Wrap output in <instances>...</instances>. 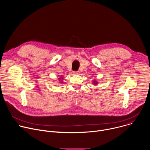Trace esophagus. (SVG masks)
Listing matches in <instances>:
<instances>
[{
    "label": "esophagus",
    "instance_id": "1",
    "mask_svg": "<svg viewBox=\"0 0 150 150\" xmlns=\"http://www.w3.org/2000/svg\"><path fill=\"white\" fill-rule=\"evenodd\" d=\"M73 73H74V75H78L79 73V71H74Z\"/></svg>",
    "mask_w": 150,
    "mask_h": 150
}]
</instances>
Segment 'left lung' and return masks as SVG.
Returning <instances> with one entry per match:
<instances>
[{"label":"left lung","mask_w":150,"mask_h":150,"mask_svg":"<svg viewBox=\"0 0 150 150\" xmlns=\"http://www.w3.org/2000/svg\"><path fill=\"white\" fill-rule=\"evenodd\" d=\"M94 84H97V82L96 81H94Z\"/></svg>","instance_id":"1"}]
</instances>
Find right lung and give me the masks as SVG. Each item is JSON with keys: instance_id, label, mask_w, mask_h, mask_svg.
<instances>
[{"instance_id": "obj_1", "label": "right lung", "mask_w": 150, "mask_h": 150, "mask_svg": "<svg viewBox=\"0 0 150 150\" xmlns=\"http://www.w3.org/2000/svg\"><path fill=\"white\" fill-rule=\"evenodd\" d=\"M61 78H62V77H60V78H59V81H61V80H60V79H61Z\"/></svg>"}]
</instances>
